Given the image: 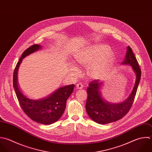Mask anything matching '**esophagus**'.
<instances>
[{"label":"esophagus","mask_w":152,"mask_h":152,"mask_svg":"<svg viewBox=\"0 0 152 152\" xmlns=\"http://www.w3.org/2000/svg\"><path fill=\"white\" fill-rule=\"evenodd\" d=\"M76 88L78 89H82L83 88V85L81 83H79L76 85Z\"/></svg>","instance_id":"1"}]
</instances>
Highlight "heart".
I'll use <instances>...</instances> for the list:
<instances>
[{"label": "heart", "mask_w": 152, "mask_h": 152, "mask_svg": "<svg viewBox=\"0 0 152 152\" xmlns=\"http://www.w3.org/2000/svg\"><path fill=\"white\" fill-rule=\"evenodd\" d=\"M114 59V55L110 53V48L106 45L87 48L79 53L76 57L77 63L82 66H88L93 63L90 66L89 72L91 76L95 79L102 78L108 73ZM71 71L76 75L79 73L76 67H72Z\"/></svg>", "instance_id": "b5f03b06"}]
</instances>
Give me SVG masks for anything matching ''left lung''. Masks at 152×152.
<instances>
[{
	"instance_id": "1",
	"label": "left lung",
	"mask_w": 152,
	"mask_h": 152,
	"mask_svg": "<svg viewBox=\"0 0 152 152\" xmlns=\"http://www.w3.org/2000/svg\"><path fill=\"white\" fill-rule=\"evenodd\" d=\"M122 64L130 65L136 76V82L132 92L124 101L114 104L104 99L101 92L103 83L100 82L98 80L90 82L89 87L87 88L86 112L89 117L98 124H108L121 119L128 113L133 104L140 80L141 70L130 46L127 48V53Z\"/></svg>"
}]
</instances>
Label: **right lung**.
<instances>
[{
	"instance_id": "obj_1",
	"label": "right lung",
	"mask_w": 152,
	"mask_h": 152,
	"mask_svg": "<svg viewBox=\"0 0 152 152\" xmlns=\"http://www.w3.org/2000/svg\"><path fill=\"white\" fill-rule=\"evenodd\" d=\"M41 48V45L34 44L24 51L14 70L13 85L23 112L33 121L49 125L56 122L63 114L67 99L72 94L75 85L61 87L47 96L37 99L30 98L20 91L18 87V71L22 59Z\"/></svg>"
}]
</instances>
